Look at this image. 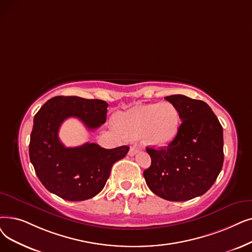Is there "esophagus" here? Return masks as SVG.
<instances>
[{
    "label": "esophagus",
    "mask_w": 252,
    "mask_h": 252,
    "mask_svg": "<svg viewBox=\"0 0 252 252\" xmlns=\"http://www.w3.org/2000/svg\"><path fill=\"white\" fill-rule=\"evenodd\" d=\"M138 151H139V148H137V147H135V146L130 147V148H129V150H128V156H130V157H134Z\"/></svg>",
    "instance_id": "34e87169"
}]
</instances>
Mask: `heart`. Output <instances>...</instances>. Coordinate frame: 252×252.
Segmentation results:
<instances>
[{"instance_id":"1","label":"heart","mask_w":252,"mask_h":252,"mask_svg":"<svg viewBox=\"0 0 252 252\" xmlns=\"http://www.w3.org/2000/svg\"><path fill=\"white\" fill-rule=\"evenodd\" d=\"M117 124L126 138L136 140L142 137L145 144L160 147L177 137L180 115L177 108L169 102L138 105L118 114Z\"/></svg>"}]
</instances>
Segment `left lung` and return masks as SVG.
<instances>
[{
    "instance_id": "1",
    "label": "left lung",
    "mask_w": 252,
    "mask_h": 252,
    "mask_svg": "<svg viewBox=\"0 0 252 252\" xmlns=\"http://www.w3.org/2000/svg\"><path fill=\"white\" fill-rule=\"evenodd\" d=\"M165 99L177 108L182 124L168 147H147L151 165L143 173L147 187L160 198L182 202L204 194L223 163V132L205 102L182 94Z\"/></svg>"
}]
</instances>
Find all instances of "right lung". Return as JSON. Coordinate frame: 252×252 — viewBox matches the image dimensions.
<instances>
[{
	"label": "right lung",
	"mask_w": 252,
	"mask_h": 252,
	"mask_svg": "<svg viewBox=\"0 0 252 252\" xmlns=\"http://www.w3.org/2000/svg\"><path fill=\"white\" fill-rule=\"evenodd\" d=\"M108 104L79 96H54L34 117L30 159L41 183L67 201L89 200L99 193L110 176L113 163L126 157L129 147L105 149L95 143L65 147L59 138L61 125L77 117L89 129L105 124Z\"/></svg>",
	"instance_id": "right-lung-1"
}]
</instances>
